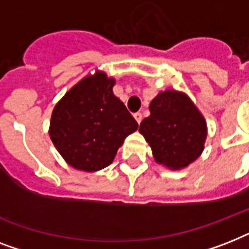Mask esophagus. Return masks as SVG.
Here are the masks:
<instances>
[{"label":"esophagus","instance_id":"1","mask_svg":"<svg viewBox=\"0 0 249 249\" xmlns=\"http://www.w3.org/2000/svg\"><path fill=\"white\" fill-rule=\"evenodd\" d=\"M134 119H136V121L138 123V124H141V121H142V113L141 112L134 113Z\"/></svg>","mask_w":249,"mask_h":249}]
</instances>
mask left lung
I'll return each instance as SVG.
<instances>
[{
    "label": "left lung",
    "instance_id": "1",
    "mask_svg": "<svg viewBox=\"0 0 249 249\" xmlns=\"http://www.w3.org/2000/svg\"><path fill=\"white\" fill-rule=\"evenodd\" d=\"M150 112L141 123L140 132L151 146L156 163L177 170L200 156L207 123L185 93L161 91L150 103Z\"/></svg>",
    "mask_w": 249,
    "mask_h": 249
}]
</instances>
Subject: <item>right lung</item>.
<instances>
[{
    "label": "right lung",
    "instance_id": "right-lung-1",
    "mask_svg": "<svg viewBox=\"0 0 249 249\" xmlns=\"http://www.w3.org/2000/svg\"><path fill=\"white\" fill-rule=\"evenodd\" d=\"M115 80L105 72L86 76L53 109L49 134L63 159L76 169L95 172L112 163L138 124L115 97Z\"/></svg>",
    "mask_w": 249,
    "mask_h": 249
}]
</instances>
